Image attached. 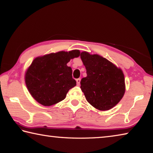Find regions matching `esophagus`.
<instances>
[{"label": "esophagus", "instance_id": "obj_1", "mask_svg": "<svg viewBox=\"0 0 153 153\" xmlns=\"http://www.w3.org/2000/svg\"><path fill=\"white\" fill-rule=\"evenodd\" d=\"M80 81H81V79H80V78H78V79H76V82H77V86H79V85L80 84Z\"/></svg>", "mask_w": 153, "mask_h": 153}]
</instances>
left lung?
Returning <instances> with one entry per match:
<instances>
[{
    "label": "left lung",
    "mask_w": 153,
    "mask_h": 153,
    "mask_svg": "<svg viewBox=\"0 0 153 153\" xmlns=\"http://www.w3.org/2000/svg\"><path fill=\"white\" fill-rule=\"evenodd\" d=\"M80 57L87 74L80 82V88L87 101L100 111L109 110L115 107L125 93L122 71L98 55L82 52Z\"/></svg>",
    "instance_id": "left-lung-1"
}]
</instances>
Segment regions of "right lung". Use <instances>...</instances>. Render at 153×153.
<instances>
[{
  "label": "right lung",
  "mask_w": 153,
  "mask_h": 153,
  "mask_svg": "<svg viewBox=\"0 0 153 153\" xmlns=\"http://www.w3.org/2000/svg\"><path fill=\"white\" fill-rule=\"evenodd\" d=\"M78 50L51 53L35 59L25 74V84L33 98L41 105L51 106L65 99L76 86L72 69L67 65L79 55Z\"/></svg>",
  "instance_id": "1"
}]
</instances>
